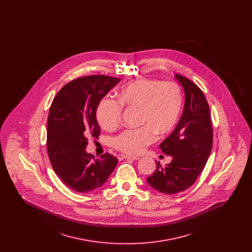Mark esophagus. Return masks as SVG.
Listing matches in <instances>:
<instances>
[{
  "instance_id": "34e87169",
  "label": "esophagus",
  "mask_w": 252,
  "mask_h": 252,
  "mask_svg": "<svg viewBox=\"0 0 252 252\" xmlns=\"http://www.w3.org/2000/svg\"><path fill=\"white\" fill-rule=\"evenodd\" d=\"M118 159L119 160H122V159H124V158H129V159H134V160H137V159H139L140 158L139 157H134V156H127V155H124V154H119L118 156Z\"/></svg>"
}]
</instances>
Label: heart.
Returning a JSON list of instances; mask_svg holds the SVG:
<instances>
[{"instance_id": "1", "label": "heart", "mask_w": 252, "mask_h": 252, "mask_svg": "<svg viewBox=\"0 0 252 252\" xmlns=\"http://www.w3.org/2000/svg\"><path fill=\"white\" fill-rule=\"evenodd\" d=\"M183 93L176 81L144 78L121 88L117 101L104 98L96 108V120L105 130L115 129L122 118V107L139 109L136 129H126L114 138L116 149L129 155L141 154L158 138L172 131L180 119Z\"/></svg>"}]
</instances>
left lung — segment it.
<instances>
[{"label": "left lung", "instance_id": "left-lung-1", "mask_svg": "<svg viewBox=\"0 0 252 252\" xmlns=\"http://www.w3.org/2000/svg\"><path fill=\"white\" fill-rule=\"evenodd\" d=\"M176 77L184 89V109L175 130L159 145L173 159L165 167L157 161L156 170L147 178L152 188L167 194L192 186L203 171L213 147L210 107L203 92L185 76L177 73Z\"/></svg>", "mask_w": 252, "mask_h": 252}]
</instances>
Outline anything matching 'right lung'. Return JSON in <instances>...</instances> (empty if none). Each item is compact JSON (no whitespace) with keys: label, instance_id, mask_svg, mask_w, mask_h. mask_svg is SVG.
I'll list each match as a JSON object with an SVG mask.
<instances>
[{"label":"right lung","instance_id":"right-lung-1","mask_svg":"<svg viewBox=\"0 0 252 252\" xmlns=\"http://www.w3.org/2000/svg\"><path fill=\"white\" fill-rule=\"evenodd\" d=\"M121 78L104 74L75 78L55 96L47 120V152L52 167L73 191L88 192L101 187L118 163L105 153L100 158L86 152L89 138H97L100 127L96 108Z\"/></svg>","mask_w":252,"mask_h":252}]
</instances>
